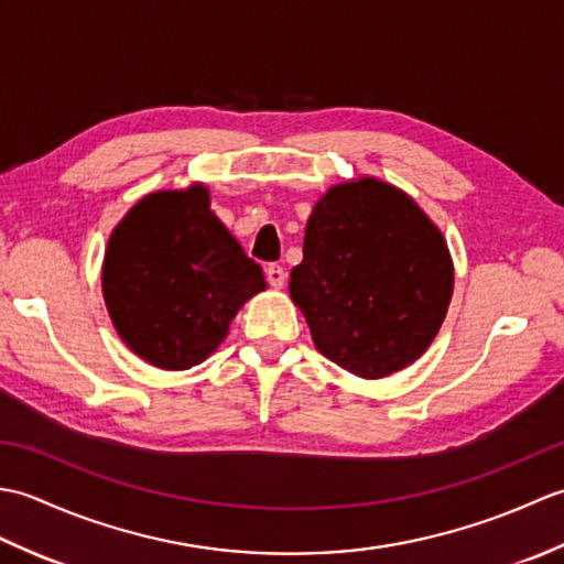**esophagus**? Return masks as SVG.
I'll use <instances>...</instances> for the list:
<instances>
[{"label": "esophagus", "mask_w": 564, "mask_h": 564, "mask_svg": "<svg viewBox=\"0 0 564 564\" xmlns=\"http://www.w3.org/2000/svg\"><path fill=\"white\" fill-rule=\"evenodd\" d=\"M267 281L273 285V289H283V283H285L283 267H279V263H269V267H267Z\"/></svg>", "instance_id": "34e87169"}]
</instances>
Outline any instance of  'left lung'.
<instances>
[{
	"label": "left lung",
	"instance_id": "1",
	"mask_svg": "<svg viewBox=\"0 0 564 564\" xmlns=\"http://www.w3.org/2000/svg\"><path fill=\"white\" fill-rule=\"evenodd\" d=\"M453 295L446 239L378 178L332 186L305 227L291 297L322 356L358 378H386L434 341Z\"/></svg>",
	"mask_w": 564,
	"mask_h": 564
}]
</instances>
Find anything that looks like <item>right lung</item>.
Wrapping results in <instances>:
<instances>
[{"instance_id":"right-lung-1","label":"right lung","mask_w":564,"mask_h":564,"mask_svg":"<svg viewBox=\"0 0 564 564\" xmlns=\"http://www.w3.org/2000/svg\"><path fill=\"white\" fill-rule=\"evenodd\" d=\"M101 285L128 349L164 370L206 361L237 310L267 289L200 184L158 191L128 210L106 247Z\"/></svg>"}]
</instances>
